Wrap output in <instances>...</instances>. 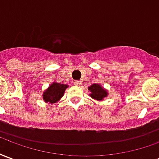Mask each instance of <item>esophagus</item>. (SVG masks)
Here are the masks:
<instances>
[{"mask_svg":"<svg viewBox=\"0 0 159 159\" xmlns=\"http://www.w3.org/2000/svg\"><path fill=\"white\" fill-rule=\"evenodd\" d=\"M74 84H75L76 86H80V85H82V82H81V81H75V82H74Z\"/></svg>","mask_w":159,"mask_h":159,"instance_id":"obj_1","label":"esophagus"}]
</instances>
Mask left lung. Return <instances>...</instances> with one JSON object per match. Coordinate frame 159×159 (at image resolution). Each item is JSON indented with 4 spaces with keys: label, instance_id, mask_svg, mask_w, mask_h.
<instances>
[{
    "label": "left lung",
    "instance_id": "1",
    "mask_svg": "<svg viewBox=\"0 0 159 159\" xmlns=\"http://www.w3.org/2000/svg\"><path fill=\"white\" fill-rule=\"evenodd\" d=\"M89 90L90 91L89 96L98 101H102L108 95V91L99 83L92 84L89 87Z\"/></svg>",
    "mask_w": 159,
    "mask_h": 159
}]
</instances>
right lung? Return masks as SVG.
I'll return each instance as SVG.
<instances>
[{
	"mask_svg": "<svg viewBox=\"0 0 159 159\" xmlns=\"http://www.w3.org/2000/svg\"><path fill=\"white\" fill-rule=\"evenodd\" d=\"M67 84L59 83L57 82H52L48 88L43 92L42 98L45 102H49L50 104H55L59 101L64 95L65 91L68 88Z\"/></svg>",
	"mask_w": 159,
	"mask_h": 159,
	"instance_id": "right-lung-1",
	"label": "right lung"
}]
</instances>
